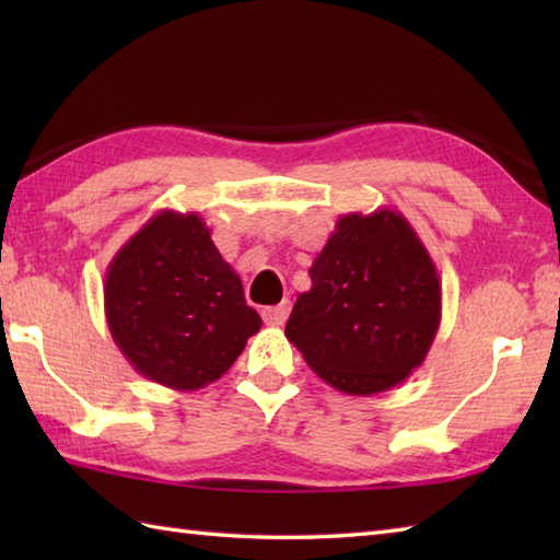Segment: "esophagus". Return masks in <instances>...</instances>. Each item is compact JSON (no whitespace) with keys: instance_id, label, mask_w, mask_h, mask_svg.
I'll use <instances>...</instances> for the list:
<instances>
[{"instance_id":"esophagus-1","label":"esophagus","mask_w":560,"mask_h":560,"mask_svg":"<svg viewBox=\"0 0 560 560\" xmlns=\"http://www.w3.org/2000/svg\"><path fill=\"white\" fill-rule=\"evenodd\" d=\"M289 311H291V303L289 301H281L279 305L265 307V311H261V319H265V323L271 325V327H281L283 323H287Z\"/></svg>"}]
</instances>
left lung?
Instances as JSON below:
<instances>
[{
	"mask_svg": "<svg viewBox=\"0 0 560 560\" xmlns=\"http://www.w3.org/2000/svg\"><path fill=\"white\" fill-rule=\"evenodd\" d=\"M287 337L327 385L371 397L404 383L440 327L438 269L395 209L343 213L311 267Z\"/></svg>",
	"mask_w": 560,
	"mask_h": 560,
	"instance_id": "left-lung-1",
	"label": "left lung"
}]
</instances>
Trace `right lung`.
<instances>
[{"label": "right lung", "mask_w": 560, "mask_h": 560, "mask_svg": "<svg viewBox=\"0 0 560 560\" xmlns=\"http://www.w3.org/2000/svg\"><path fill=\"white\" fill-rule=\"evenodd\" d=\"M108 329L139 375L192 392L219 380L257 335L243 281L199 213L163 209L105 271Z\"/></svg>", "instance_id": "right-lung-1"}]
</instances>
